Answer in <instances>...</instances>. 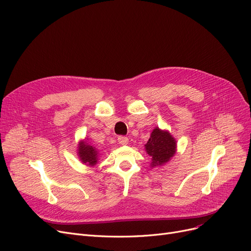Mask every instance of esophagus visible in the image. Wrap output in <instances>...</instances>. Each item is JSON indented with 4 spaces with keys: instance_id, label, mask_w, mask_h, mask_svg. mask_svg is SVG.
<instances>
[{
    "instance_id": "obj_1",
    "label": "esophagus",
    "mask_w": 251,
    "mask_h": 251,
    "mask_svg": "<svg viewBox=\"0 0 251 251\" xmlns=\"http://www.w3.org/2000/svg\"><path fill=\"white\" fill-rule=\"evenodd\" d=\"M118 142H119L120 145H122V146H125V145H127V144L129 143L128 137L123 136V135H120V136L118 137Z\"/></svg>"
}]
</instances>
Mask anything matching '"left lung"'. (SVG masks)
<instances>
[{
    "mask_svg": "<svg viewBox=\"0 0 251 251\" xmlns=\"http://www.w3.org/2000/svg\"><path fill=\"white\" fill-rule=\"evenodd\" d=\"M175 138L168 132L156 128L151 133L149 141L145 145L146 151L152 157V166L168 162L176 152Z\"/></svg>",
    "mask_w": 251,
    "mask_h": 251,
    "instance_id": "8db88e82",
    "label": "left lung"
}]
</instances>
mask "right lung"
Returning a JSON list of instances; mask_svg holds the SVG:
<instances>
[{"label":"right lung","mask_w":251,"mask_h":251,"mask_svg":"<svg viewBox=\"0 0 251 251\" xmlns=\"http://www.w3.org/2000/svg\"><path fill=\"white\" fill-rule=\"evenodd\" d=\"M78 156L83 163L89 165H94L97 163L98 151L94 147H92L86 143H80L78 147Z\"/></svg>","instance_id":"1"}]
</instances>
